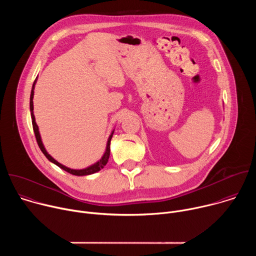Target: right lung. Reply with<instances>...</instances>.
<instances>
[{
    "label": "right lung",
    "instance_id": "add662e5",
    "mask_svg": "<svg viewBox=\"0 0 256 256\" xmlns=\"http://www.w3.org/2000/svg\"><path fill=\"white\" fill-rule=\"evenodd\" d=\"M36 83V80L34 81L33 83V86H32V90H31V94H30V112H31V118H32V126H33V130H34V134H35V138H36V142H38L40 148L42 150V152L44 154V156L50 161L52 162L54 164H56V166H58L60 168L64 169V171L72 174V175H77V176H84V175H90V174H93L95 172H98L99 170H101L108 162V159H109V155H110V140H112V134H114V132H112V134L109 136V138L107 140V144H106V150H105V153L104 155L102 156V158L96 162L95 164L85 168V169H81V170H75V169H70V168H68L64 165H62L60 163H58L56 160H54L46 150V148L44 147V144L42 142V138H40V130H38V124H36L35 122V118H34V114H33V95H34V85Z\"/></svg>",
    "mask_w": 256,
    "mask_h": 256
}]
</instances>
